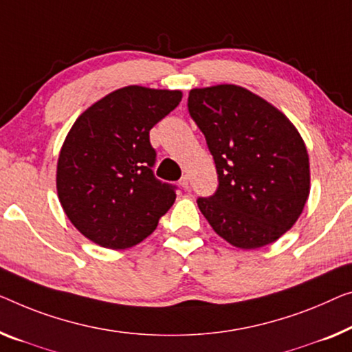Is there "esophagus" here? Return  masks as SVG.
<instances>
[{"instance_id": "1", "label": "esophagus", "mask_w": 352, "mask_h": 352, "mask_svg": "<svg viewBox=\"0 0 352 352\" xmlns=\"http://www.w3.org/2000/svg\"><path fill=\"white\" fill-rule=\"evenodd\" d=\"M178 183H180L182 188H185V190H188V188H190V177L183 175V177L180 178V182H178Z\"/></svg>"}]
</instances>
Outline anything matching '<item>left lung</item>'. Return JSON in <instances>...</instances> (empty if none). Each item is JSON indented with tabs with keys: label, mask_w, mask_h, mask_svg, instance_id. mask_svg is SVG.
I'll return each mask as SVG.
<instances>
[{
	"label": "left lung",
	"mask_w": 352,
	"mask_h": 352,
	"mask_svg": "<svg viewBox=\"0 0 352 352\" xmlns=\"http://www.w3.org/2000/svg\"><path fill=\"white\" fill-rule=\"evenodd\" d=\"M188 112L206 135L218 174L197 206L219 237L243 250L280 239L310 194L307 146L265 99L237 85L194 88Z\"/></svg>",
	"instance_id": "8db88e82"
}]
</instances>
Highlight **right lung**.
Masks as SVG:
<instances>
[{
    "mask_svg": "<svg viewBox=\"0 0 352 352\" xmlns=\"http://www.w3.org/2000/svg\"><path fill=\"white\" fill-rule=\"evenodd\" d=\"M180 101L182 91L131 85L94 102L72 124L56 190L67 218L91 242L112 250L138 245L172 207L177 186L153 174L150 129Z\"/></svg>",
    "mask_w": 352,
    "mask_h": 352,
    "instance_id": "1",
    "label": "right lung"
}]
</instances>
